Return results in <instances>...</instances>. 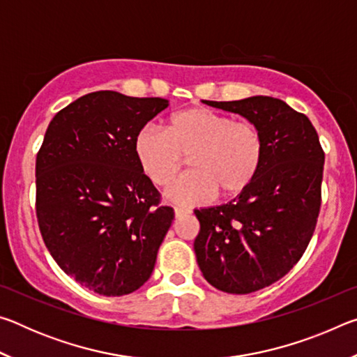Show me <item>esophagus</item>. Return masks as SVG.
I'll use <instances>...</instances> for the list:
<instances>
[{"label":"esophagus","mask_w":357,"mask_h":357,"mask_svg":"<svg viewBox=\"0 0 357 357\" xmlns=\"http://www.w3.org/2000/svg\"><path fill=\"white\" fill-rule=\"evenodd\" d=\"M187 214H190L189 208H181V206L174 208V215H176V219H179V217H183V215H187Z\"/></svg>","instance_id":"obj_1"}]
</instances>
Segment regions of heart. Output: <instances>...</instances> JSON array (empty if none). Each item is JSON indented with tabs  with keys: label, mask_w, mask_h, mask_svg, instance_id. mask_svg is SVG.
<instances>
[{
	"label": "heart",
	"mask_w": 357,
	"mask_h": 357,
	"mask_svg": "<svg viewBox=\"0 0 357 357\" xmlns=\"http://www.w3.org/2000/svg\"><path fill=\"white\" fill-rule=\"evenodd\" d=\"M134 149L138 165L157 187H168L189 157L192 170L170 190L181 204L236 197L255 179L264 155V137L253 121H234L208 107H190L167 121L165 130L144 126Z\"/></svg>",
	"instance_id": "b5f03b06"
}]
</instances>
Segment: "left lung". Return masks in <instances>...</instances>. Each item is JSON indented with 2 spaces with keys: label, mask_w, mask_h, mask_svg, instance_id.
<instances>
[{
  "label": "left lung",
  "mask_w": 357,
  "mask_h": 357,
  "mask_svg": "<svg viewBox=\"0 0 357 357\" xmlns=\"http://www.w3.org/2000/svg\"><path fill=\"white\" fill-rule=\"evenodd\" d=\"M203 102L253 121L264 137L252 184L233 202L193 211L203 277L220 291L249 294L288 274L309 245L321 206L324 151L310 119L280 99Z\"/></svg>",
  "instance_id": "8db88e82"
}]
</instances>
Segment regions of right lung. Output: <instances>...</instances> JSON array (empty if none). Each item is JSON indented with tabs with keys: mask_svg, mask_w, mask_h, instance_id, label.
<instances>
[{
	"mask_svg": "<svg viewBox=\"0 0 357 357\" xmlns=\"http://www.w3.org/2000/svg\"><path fill=\"white\" fill-rule=\"evenodd\" d=\"M167 99L82 96L48 124L36 157V215L53 259L102 296L134 293L153 274L174 219L138 165L137 132Z\"/></svg>",
	"mask_w": 357,
	"mask_h": 357,
	"instance_id": "1",
	"label": "right lung"
}]
</instances>
